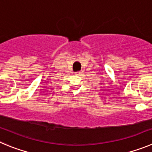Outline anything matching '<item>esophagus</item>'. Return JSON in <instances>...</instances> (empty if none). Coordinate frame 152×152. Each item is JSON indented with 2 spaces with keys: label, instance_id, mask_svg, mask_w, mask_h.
I'll use <instances>...</instances> for the list:
<instances>
[{
  "label": "esophagus",
  "instance_id": "34e87169",
  "mask_svg": "<svg viewBox=\"0 0 152 152\" xmlns=\"http://www.w3.org/2000/svg\"><path fill=\"white\" fill-rule=\"evenodd\" d=\"M76 75H78V76H83V71H79V72H77V73H76Z\"/></svg>",
  "mask_w": 152,
  "mask_h": 152
}]
</instances>
